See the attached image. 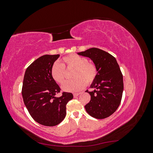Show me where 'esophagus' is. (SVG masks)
<instances>
[{
    "label": "esophagus",
    "mask_w": 153,
    "mask_h": 153,
    "mask_svg": "<svg viewBox=\"0 0 153 153\" xmlns=\"http://www.w3.org/2000/svg\"><path fill=\"white\" fill-rule=\"evenodd\" d=\"M79 94H80V93H73V96H74V97H75H75L78 96Z\"/></svg>",
    "instance_id": "obj_1"
}]
</instances>
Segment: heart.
Returning a JSON list of instances; mask_svg holds the SVG:
<instances>
[{
	"mask_svg": "<svg viewBox=\"0 0 153 153\" xmlns=\"http://www.w3.org/2000/svg\"><path fill=\"white\" fill-rule=\"evenodd\" d=\"M62 64L55 63L51 68L50 75L52 79L59 84H62L66 77L65 68H75L73 73V80L66 81L62 89L66 92L79 91L86 86L87 83H93L98 75V69L94 64L88 61V59L82 55L71 53L64 57Z\"/></svg>",
	"mask_w": 153,
	"mask_h": 153,
	"instance_id": "heart-1",
	"label": "heart"
}]
</instances>
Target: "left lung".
<instances>
[{
	"label": "left lung",
	"mask_w": 153,
	"mask_h": 153,
	"mask_svg": "<svg viewBox=\"0 0 153 153\" xmlns=\"http://www.w3.org/2000/svg\"><path fill=\"white\" fill-rule=\"evenodd\" d=\"M94 62L98 75L91 85V100L85 106L87 112L96 119H105L113 114L121 103L124 89L123 74L115 58L109 53L91 48L78 53Z\"/></svg>",
	"instance_id": "left-lung-1"
}]
</instances>
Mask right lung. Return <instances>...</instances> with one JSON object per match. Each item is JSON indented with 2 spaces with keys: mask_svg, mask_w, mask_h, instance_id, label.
<instances>
[{
  "mask_svg": "<svg viewBox=\"0 0 153 153\" xmlns=\"http://www.w3.org/2000/svg\"><path fill=\"white\" fill-rule=\"evenodd\" d=\"M60 55H45L27 68L22 94L26 108L35 121L46 126L61 123L66 115V104L73 98L71 92L55 95L61 88L50 75V69Z\"/></svg>",
  "mask_w": 153,
  "mask_h": 153,
  "instance_id": "right-lung-1",
  "label": "right lung"
}]
</instances>
